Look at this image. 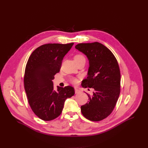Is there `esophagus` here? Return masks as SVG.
<instances>
[{"label":"esophagus","mask_w":148,"mask_h":148,"mask_svg":"<svg viewBox=\"0 0 148 148\" xmlns=\"http://www.w3.org/2000/svg\"><path fill=\"white\" fill-rule=\"evenodd\" d=\"M80 92V90L79 89H78L77 88H75V94H79Z\"/></svg>","instance_id":"34e87169"}]
</instances>
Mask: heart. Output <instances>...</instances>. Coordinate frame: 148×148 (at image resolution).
Returning <instances> with one entry per match:
<instances>
[{"instance_id":"b5f03b06","label":"heart","mask_w":148,"mask_h":148,"mask_svg":"<svg viewBox=\"0 0 148 148\" xmlns=\"http://www.w3.org/2000/svg\"><path fill=\"white\" fill-rule=\"evenodd\" d=\"M80 58H84V57H83V56H82V55H80V54H78V55H76V56H75L74 59ZM71 83H73V84H77V82H78V80H77V79H75V78H72V79H71Z\"/></svg>"}]
</instances>
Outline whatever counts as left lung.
Returning <instances> with one entry per match:
<instances>
[{"mask_svg":"<svg viewBox=\"0 0 148 148\" xmlns=\"http://www.w3.org/2000/svg\"><path fill=\"white\" fill-rule=\"evenodd\" d=\"M75 48L89 60L88 77L82 81L83 88L94 89L88 103L81 106L83 115L88 120L99 121L109 116L118 99L121 90V73L112 52L98 42L80 43Z\"/></svg>","mask_w":148,"mask_h":148,"instance_id":"obj_1","label":"left lung"}]
</instances>
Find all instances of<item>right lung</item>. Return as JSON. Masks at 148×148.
<instances>
[{
  "label": "right lung",
  "mask_w": 148,
  "mask_h": 148,
  "mask_svg": "<svg viewBox=\"0 0 148 148\" xmlns=\"http://www.w3.org/2000/svg\"><path fill=\"white\" fill-rule=\"evenodd\" d=\"M74 43L47 44L36 49L25 68L24 86L29 104L39 118L45 121L61 114L64 103L75 94L70 86L54 90L53 80L59 73L62 60Z\"/></svg>",
  "instance_id": "obj_1"
}]
</instances>
